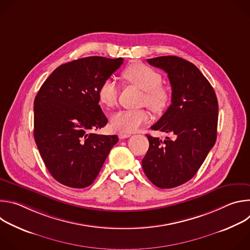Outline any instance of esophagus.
Segmentation results:
<instances>
[{"instance_id": "esophagus-1", "label": "esophagus", "mask_w": 250, "mask_h": 250, "mask_svg": "<svg viewBox=\"0 0 250 250\" xmlns=\"http://www.w3.org/2000/svg\"><path fill=\"white\" fill-rule=\"evenodd\" d=\"M129 136H130V134H128V133H120V134H119L120 139H125V138H127V137H129Z\"/></svg>"}]
</instances>
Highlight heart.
<instances>
[{
    "label": "heart",
    "instance_id": "heart-1",
    "mask_svg": "<svg viewBox=\"0 0 250 250\" xmlns=\"http://www.w3.org/2000/svg\"><path fill=\"white\" fill-rule=\"evenodd\" d=\"M123 78L129 84L144 91L141 104H146L155 113L162 112L168 104L169 93L161 85L162 76L158 71L142 64L133 63L123 73ZM119 91L115 81L104 80L98 89L100 103L108 108H113L118 101ZM149 115L145 109L120 111L111 118V128L120 133H129L137 130L142 125L148 122Z\"/></svg>",
    "mask_w": 250,
    "mask_h": 250
}]
</instances>
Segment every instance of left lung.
Listing matches in <instances>:
<instances>
[{"instance_id": "8db88e82", "label": "left lung", "mask_w": 250, "mask_h": 250, "mask_svg": "<svg viewBox=\"0 0 250 250\" xmlns=\"http://www.w3.org/2000/svg\"><path fill=\"white\" fill-rule=\"evenodd\" d=\"M147 62L164 70L171 84V104L151 126L170 137L162 141L147 134L149 148L142 159V168L156 187L170 189L192 179L215 146L218 99L193 63L177 56H160Z\"/></svg>"}]
</instances>
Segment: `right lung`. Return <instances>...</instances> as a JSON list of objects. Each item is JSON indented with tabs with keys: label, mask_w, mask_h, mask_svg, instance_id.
I'll list each match as a JSON object with an SVG mask.
<instances>
[{
	"label": "right lung",
	"mask_w": 250,
	"mask_h": 250,
	"mask_svg": "<svg viewBox=\"0 0 250 250\" xmlns=\"http://www.w3.org/2000/svg\"><path fill=\"white\" fill-rule=\"evenodd\" d=\"M123 62L90 56L62 64L34 99L35 144L49 173L65 186H90L119 140L117 135L91 131L108 123L98 89Z\"/></svg>",
	"instance_id": "add662e5"
}]
</instances>
